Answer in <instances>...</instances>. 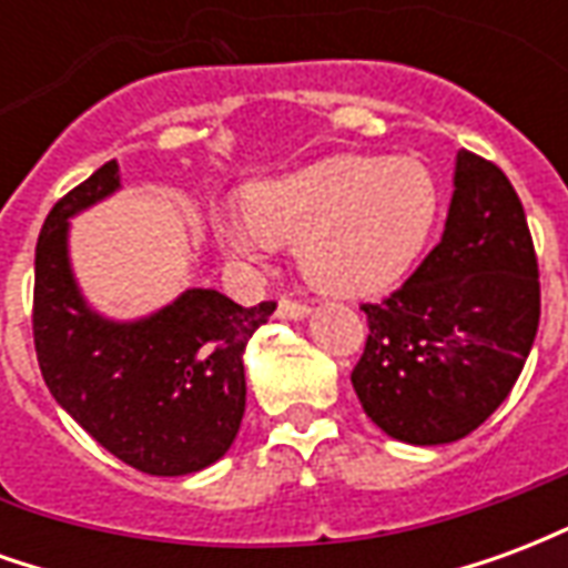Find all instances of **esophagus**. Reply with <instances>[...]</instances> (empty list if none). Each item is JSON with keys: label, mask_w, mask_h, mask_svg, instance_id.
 I'll list each match as a JSON object with an SVG mask.
<instances>
[{"label": "esophagus", "mask_w": 568, "mask_h": 568, "mask_svg": "<svg viewBox=\"0 0 568 568\" xmlns=\"http://www.w3.org/2000/svg\"><path fill=\"white\" fill-rule=\"evenodd\" d=\"M310 313L307 304H301V301H288V297H283L280 304H276V316L280 320H304Z\"/></svg>", "instance_id": "34e87169"}]
</instances>
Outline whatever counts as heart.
<instances>
[{"label":"heart","instance_id":"obj_1","mask_svg":"<svg viewBox=\"0 0 568 568\" xmlns=\"http://www.w3.org/2000/svg\"><path fill=\"white\" fill-rule=\"evenodd\" d=\"M438 219V185L417 158L337 154L248 187L243 212L212 210V234L240 261L276 243L320 292L368 297L398 283Z\"/></svg>","mask_w":568,"mask_h":568}]
</instances>
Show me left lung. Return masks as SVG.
I'll return each instance as SVG.
<instances>
[{
  "instance_id": "1",
  "label": "left lung",
  "mask_w": 568,
  "mask_h": 568,
  "mask_svg": "<svg viewBox=\"0 0 568 568\" xmlns=\"http://www.w3.org/2000/svg\"><path fill=\"white\" fill-rule=\"evenodd\" d=\"M368 316L353 389L405 444H450L508 398L541 316L538 261L524 203L496 163L456 154L440 243Z\"/></svg>"
}]
</instances>
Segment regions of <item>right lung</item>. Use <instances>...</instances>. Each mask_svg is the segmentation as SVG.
Listing matches in <instances>:
<instances>
[{"instance_id": "1", "label": "right lung", "mask_w": 568, "mask_h": 568, "mask_svg": "<svg viewBox=\"0 0 568 568\" xmlns=\"http://www.w3.org/2000/svg\"><path fill=\"white\" fill-rule=\"evenodd\" d=\"M118 187V163H103L44 219L36 356L57 405L112 456L145 475H191L231 450L246 410L243 353L276 304L240 307L215 288H187L145 320L100 316L69 264V219Z\"/></svg>"}]
</instances>
